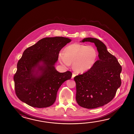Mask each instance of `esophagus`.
<instances>
[{
    "label": "esophagus",
    "instance_id": "34e87169",
    "mask_svg": "<svg viewBox=\"0 0 134 134\" xmlns=\"http://www.w3.org/2000/svg\"><path fill=\"white\" fill-rule=\"evenodd\" d=\"M75 76H76V74L73 73V74H72V79H73L74 77H75Z\"/></svg>",
    "mask_w": 134,
    "mask_h": 134
}]
</instances>
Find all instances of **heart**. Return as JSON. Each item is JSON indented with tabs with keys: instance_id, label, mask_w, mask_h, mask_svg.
<instances>
[{
	"instance_id": "obj_1",
	"label": "heart",
	"mask_w": 134,
	"mask_h": 134,
	"mask_svg": "<svg viewBox=\"0 0 134 134\" xmlns=\"http://www.w3.org/2000/svg\"><path fill=\"white\" fill-rule=\"evenodd\" d=\"M96 49L92 46L73 43L66 46L64 53L58 54V60L61 64L69 67L73 63V68L77 73H84L90 70L97 60Z\"/></svg>"
}]
</instances>
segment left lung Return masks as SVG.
Here are the masks:
<instances>
[{"label":"left lung","instance_id":"8db88e82","mask_svg":"<svg viewBox=\"0 0 134 134\" xmlns=\"http://www.w3.org/2000/svg\"><path fill=\"white\" fill-rule=\"evenodd\" d=\"M85 42L94 43L99 59L90 70L74 77L76 83V99L81 107L96 108L107 104L115 96L121 85L122 67L102 41L88 37L80 42Z\"/></svg>","mask_w":134,"mask_h":134}]
</instances>
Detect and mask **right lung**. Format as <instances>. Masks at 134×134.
<instances>
[{"label": "right lung", "instance_id": "add662e5", "mask_svg": "<svg viewBox=\"0 0 134 134\" xmlns=\"http://www.w3.org/2000/svg\"><path fill=\"white\" fill-rule=\"evenodd\" d=\"M71 41L46 37L23 52L14 76L15 92L21 101L39 108L54 104L60 86L72 77L70 71L60 73L54 66L60 50Z\"/></svg>", "mask_w": 134, "mask_h": 134}]
</instances>
